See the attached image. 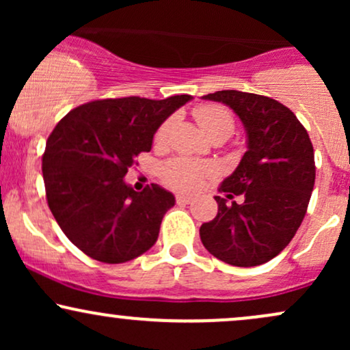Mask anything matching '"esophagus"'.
Here are the masks:
<instances>
[{"mask_svg":"<svg viewBox=\"0 0 350 350\" xmlns=\"http://www.w3.org/2000/svg\"><path fill=\"white\" fill-rule=\"evenodd\" d=\"M192 196H187V194H176V202L178 204H189L192 202Z\"/></svg>","mask_w":350,"mask_h":350,"instance_id":"34e87169","label":"esophagus"}]
</instances>
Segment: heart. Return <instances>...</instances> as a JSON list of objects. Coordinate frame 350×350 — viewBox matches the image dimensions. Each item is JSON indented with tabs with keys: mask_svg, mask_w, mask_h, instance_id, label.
<instances>
[{
	"mask_svg": "<svg viewBox=\"0 0 350 350\" xmlns=\"http://www.w3.org/2000/svg\"><path fill=\"white\" fill-rule=\"evenodd\" d=\"M194 118L198 120L199 126L208 138H217V136L227 138L235 128L234 116L227 108L220 105H200L194 108ZM170 128L171 120H166L156 131L154 142L163 143L170 133ZM208 172H211V166L206 163H199L189 158H174L163 164L159 176L166 186L179 189V191H189V189L198 186L200 179Z\"/></svg>",
	"mask_w": 350,
	"mask_h": 350,
	"instance_id": "1",
	"label": "heart"
}]
</instances>
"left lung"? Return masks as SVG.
<instances>
[{"mask_svg":"<svg viewBox=\"0 0 350 350\" xmlns=\"http://www.w3.org/2000/svg\"><path fill=\"white\" fill-rule=\"evenodd\" d=\"M202 98L235 111L247 131V151L220 184L226 198L215 196L219 212L200 226V240L234 267L270 262L295 237L314 187V150L306 128L290 108L263 95L222 90Z\"/></svg>","mask_w":350,"mask_h":350,"instance_id":"1","label":"left lung"}]
</instances>
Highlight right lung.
Listing matches in <instances>:
<instances>
[{
  "label": "right lung",
  "instance_id": "right-lung-1",
  "mask_svg": "<svg viewBox=\"0 0 350 350\" xmlns=\"http://www.w3.org/2000/svg\"><path fill=\"white\" fill-rule=\"evenodd\" d=\"M191 95L105 98L55 124L42 156L49 208L75 247L103 263H124L156 243L174 196L158 184L136 192L123 178L150 151L161 123Z\"/></svg>",
  "mask_w": 350,
  "mask_h": 350
}]
</instances>
